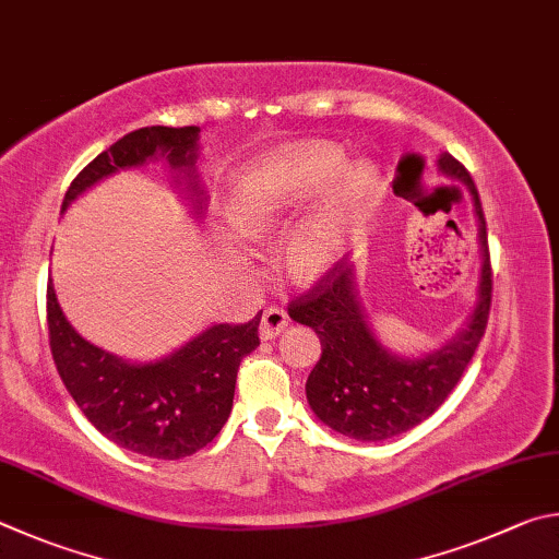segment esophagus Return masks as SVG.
I'll list each match as a JSON object with an SVG mask.
<instances>
[{"instance_id":"1","label":"esophagus","mask_w":559,"mask_h":559,"mask_svg":"<svg viewBox=\"0 0 559 559\" xmlns=\"http://www.w3.org/2000/svg\"><path fill=\"white\" fill-rule=\"evenodd\" d=\"M287 326H289V317L285 309H277V307L264 309L262 321H260V338L270 341L274 336H280Z\"/></svg>"}]
</instances>
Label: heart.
<instances>
[{"instance_id":"b5f03b06","label":"heart","mask_w":559,"mask_h":559,"mask_svg":"<svg viewBox=\"0 0 559 559\" xmlns=\"http://www.w3.org/2000/svg\"><path fill=\"white\" fill-rule=\"evenodd\" d=\"M380 189L370 162L346 166L338 144L307 140L277 146L235 174L228 218L248 238H270L292 225L282 264L299 285H321L354 250Z\"/></svg>"}]
</instances>
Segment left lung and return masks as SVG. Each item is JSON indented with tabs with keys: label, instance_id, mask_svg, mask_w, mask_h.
<instances>
[{
	"label": "left lung",
	"instance_id": "left-lung-1",
	"mask_svg": "<svg viewBox=\"0 0 559 559\" xmlns=\"http://www.w3.org/2000/svg\"><path fill=\"white\" fill-rule=\"evenodd\" d=\"M437 171L466 186L478 225L476 301L456 336L419 356L390 350L370 326L354 264H341L334 277L289 305V317L314 329L321 341V358L307 380L309 407L329 429L356 442H385L432 415L459 383L486 331L491 262L481 201L472 176L452 154H439Z\"/></svg>",
	"mask_w": 559,
	"mask_h": 559
}]
</instances>
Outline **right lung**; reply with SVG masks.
I'll return each instance as SVG.
<instances>
[{"label":"right lung","instance_id":"right-lung-1","mask_svg":"<svg viewBox=\"0 0 559 559\" xmlns=\"http://www.w3.org/2000/svg\"><path fill=\"white\" fill-rule=\"evenodd\" d=\"M201 127H142L97 154L68 186L61 215L107 176L164 164L181 199L203 218L209 193L199 176ZM51 354L63 385L97 432L127 452L183 459L203 449L228 423L240 360L260 346V317L248 324H213L171 354L127 360L91 344L71 326L48 280Z\"/></svg>","mask_w":559,"mask_h":559}]
</instances>
